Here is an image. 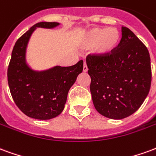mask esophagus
Listing matches in <instances>:
<instances>
[{
    "mask_svg": "<svg viewBox=\"0 0 156 156\" xmlns=\"http://www.w3.org/2000/svg\"><path fill=\"white\" fill-rule=\"evenodd\" d=\"M88 70V67H87V64H86V62H83V71L84 72V73H87Z\"/></svg>",
    "mask_w": 156,
    "mask_h": 156,
    "instance_id": "esophagus-1",
    "label": "esophagus"
}]
</instances>
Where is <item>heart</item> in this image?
<instances>
[{
    "label": "heart",
    "mask_w": 156,
    "mask_h": 156,
    "mask_svg": "<svg viewBox=\"0 0 156 156\" xmlns=\"http://www.w3.org/2000/svg\"><path fill=\"white\" fill-rule=\"evenodd\" d=\"M121 34L115 27H94L85 32L80 38L82 48L91 49L97 57L107 58L120 44Z\"/></svg>",
    "instance_id": "obj_1"
}]
</instances>
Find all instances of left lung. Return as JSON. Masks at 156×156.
<instances>
[{
  "label": "left lung",
  "instance_id": "8db88e82",
  "mask_svg": "<svg viewBox=\"0 0 156 156\" xmlns=\"http://www.w3.org/2000/svg\"><path fill=\"white\" fill-rule=\"evenodd\" d=\"M90 92L96 110L105 117L122 119L137 111L151 83L147 48L133 32L122 27L117 50L107 58L88 55Z\"/></svg>",
  "mask_w": 156,
  "mask_h": 156
}]
</instances>
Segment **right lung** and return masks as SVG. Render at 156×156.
Listing matches in <instances>:
<instances>
[{"label": "right lung", "mask_w": 156, "mask_h": 156, "mask_svg": "<svg viewBox=\"0 0 156 156\" xmlns=\"http://www.w3.org/2000/svg\"><path fill=\"white\" fill-rule=\"evenodd\" d=\"M58 22H38L16 41L7 70L12 98L22 113L37 119H51L61 114L69 89L83 72V61L70 67L55 66L43 71L32 69L26 54L31 36L37 27L51 29Z\"/></svg>", "instance_id": "add662e5"}]
</instances>
